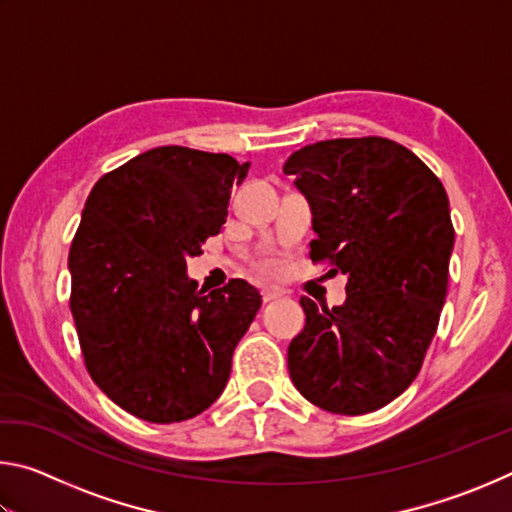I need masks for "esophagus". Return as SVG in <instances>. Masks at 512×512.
<instances>
[{
    "mask_svg": "<svg viewBox=\"0 0 512 512\" xmlns=\"http://www.w3.org/2000/svg\"><path fill=\"white\" fill-rule=\"evenodd\" d=\"M277 298H282V291L277 287H264L262 289V300L264 302H271V300H277Z\"/></svg>",
    "mask_w": 512,
    "mask_h": 512,
    "instance_id": "obj_1",
    "label": "esophagus"
}]
</instances>
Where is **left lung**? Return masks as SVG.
<instances>
[{"label":"left lung","mask_w":512,"mask_h":512,"mask_svg":"<svg viewBox=\"0 0 512 512\" xmlns=\"http://www.w3.org/2000/svg\"><path fill=\"white\" fill-rule=\"evenodd\" d=\"M284 173L311 207V259L348 277L339 307L300 298L307 320L289 343L291 381L325 411H377L418 377L436 334L454 250L447 192L384 137L307 144Z\"/></svg>","instance_id":"8db88e82"}]
</instances>
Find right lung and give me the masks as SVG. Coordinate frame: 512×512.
<instances>
[{
  "label": "right lung",
  "mask_w": 512,
  "mask_h": 512,
  "mask_svg": "<svg viewBox=\"0 0 512 512\" xmlns=\"http://www.w3.org/2000/svg\"><path fill=\"white\" fill-rule=\"evenodd\" d=\"M250 162L158 146L106 173L69 248L85 366L103 393L146 422H183L216 402L232 352L262 305L246 280L205 293L187 257L219 235Z\"/></svg>",
  "instance_id": "1"
}]
</instances>
